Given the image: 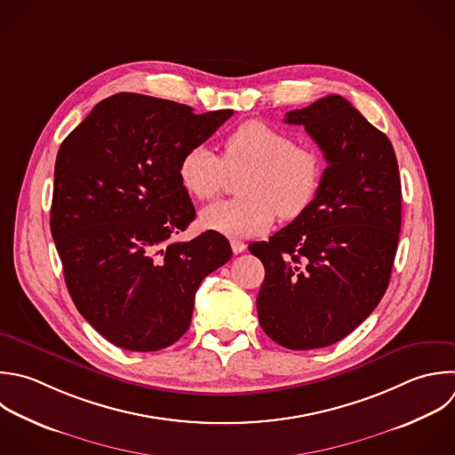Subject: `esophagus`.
I'll return each instance as SVG.
<instances>
[{
  "label": "esophagus",
  "instance_id": "1",
  "mask_svg": "<svg viewBox=\"0 0 455 455\" xmlns=\"http://www.w3.org/2000/svg\"><path fill=\"white\" fill-rule=\"evenodd\" d=\"M231 249H233V252H235V254H240V252H243V251L247 249V245H245L242 240L233 238V240H231Z\"/></svg>",
  "mask_w": 455,
  "mask_h": 455
}]
</instances>
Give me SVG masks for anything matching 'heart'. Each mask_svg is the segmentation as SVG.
I'll return each instance as SVG.
<instances>
[{
  "label": "heart",
  "mask_w": 455,
  "mask_h": 455,
  "mask_svg": "<svg viewBox=\"0 0 455 455\" xmlns=\"http://www.w3.org/2000/svg\"><path fill=\"white\" fill-rule=\"evenodd\" d=\"M238 178V199L215 203L201 212V224L231 236L267 231L275 215L295 219L315 201L322 181V160L307 146L268 123L252 119L235 128L219 158L206 146L190 148L180 160L178 174L197 201L215 199L228 176Z\"/></svg>",
  "instance_id": "heart-1"
}]
</instances>
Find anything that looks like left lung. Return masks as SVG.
I'll use <instances>...</instances> for the list:
<instances>
[{
  "label": "left lung",
  "instance_id": "8db88e82",
  "mask_svg": "<svg viewBox=\"0 0 455 455\" xmlns=\"http://www.w3.org/2000/svg\"><path fill=\"white\" fill-rule=\"evenodd\" d=\"M284 123L304 126L327 167L309 208L249 251L265 267L261 329L311 350L350 334L380 302L398 245L400 176L389 139L341 96L291 110Z\"/></svg>",
  "mask_w": 455,
  "mask_h": 455
}]
</instances>
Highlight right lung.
Wrapping results in <instances>:
<instances>
[{
    "label": "right lung",
    "mask_w": 455,
    "mask_h": 455,
    "mask_svg": "<svg viewBox=\"0 0 455 455\" xmlns=\"http://www.w3.org/2000/svg\"><path fill=\"white\" fill-rule=\"evenodd\" d=\"M231 116L121 92L62 142L52 235L75 306L110 343L153 352L178 341L201 281L233 256L217 231L174 242L196 217L180 160Z\"/></svg>",
    "instance_id": "right-lung-1"
}]
</instances>
